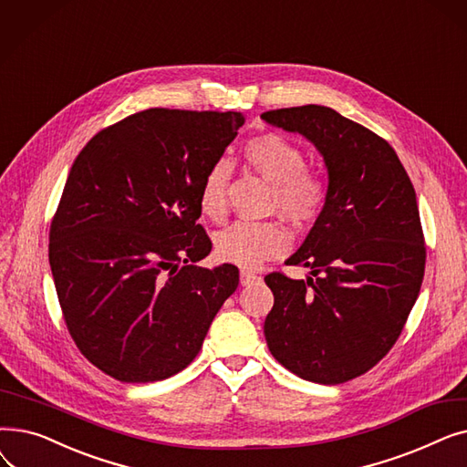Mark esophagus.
Wrapping results in <instances>:
<instances>
[{
  "label": "esophagus",
  "mask_w": 467,
  "mask_h": 467,
  "mask_svg": "<svg viewBox=\"0 0 467 467\" xmlns=\"http://www.w3.org/2000/svg\"><path fill=\"white\" fill-rule=\"evenodd\" d=\"M255 280H259V275H255L254 271H246V268H244V271H240V284L242 285H250Z\"/></svg>",
  "instance_id": "34e87169"
}]
</instances>
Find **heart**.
<instances>
[{
	"label": "heart",
	"instance_id": "obj_1",
	"mask_svg": "<svg viewBox=\"0 0 467 467\" xmlns=\"http://www.w3.org/2000/svg\"><path fill=\"white\" fill-rule=\"evenodd\" d=\"M244 159L273 183V210L293 225H306L327 204L329 187L320 171L306 166L303 147L284 136L266 134L244 145ZM231 168L227 162L212 164L199 189L201 213L221 221L227 212V187ZM289 246V234L278 221H234L215 236V254L221 261L255 266L265 259L280 257Z\"/></svg>",
	"mask_w": 467,
	"mask_h": 467
}]
</instances>
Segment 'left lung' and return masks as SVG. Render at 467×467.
<instances>
[{"instance_id": "left-lung-1", "label": "left lung", "mask_w": 467, "mask_h": 467, "mask_svg": "<svg viewBox=\"0 0 467 467\" xmlns=\"http://www.w3.org/2000/svg\"><path fill=\"white\" fill-rule=\"evenodd\" d=\"M261 119L310 140L329 174L324 212L285 261L312 276H265L275 296L266 345L305 380L348 382L396 345L420 293L426 244L416 192L394 147L331 108L271 109Z\"/></svg>"}]
</instances>
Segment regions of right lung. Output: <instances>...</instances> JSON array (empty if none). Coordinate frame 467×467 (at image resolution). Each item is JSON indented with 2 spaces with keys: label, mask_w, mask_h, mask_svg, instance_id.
<instances>
[{
  "label": "right lung",
  "mask_w": 467,
  "mask_h": 467,
  "mask_svg": "<svg viewBox=\"0 0 467 467\" xmlns=\"http://www.w3.org/2000/svg\"><path fill=\"white\" fill-rule=\"evenodd\" d=\"M236 111L151 108L98 132L73 162L48 231V263L79 352L115 380L183 371L238 287L212 252L199 189L236 138Z\"/></svg>",
  "instance_id": "add662e5"
}]
</instances>
